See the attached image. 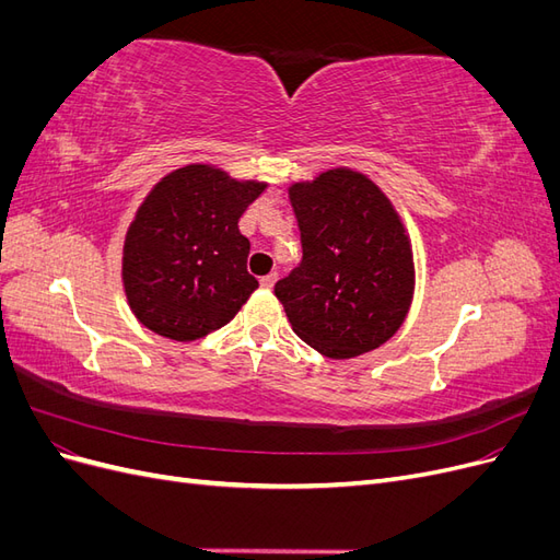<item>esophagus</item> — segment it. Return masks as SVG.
<instances>
[{"mask_svg":"<svg viewBox=\"0 0 560 560\" xmlns=\"http://www.w3.org/2000/svg\"><path fill=\"white\" fill-rule=\"evenodd\" d=\"M278 282V273H268L261 278V287L264 290H273V284Z\"/></svg>","mask_w":560,"mask_h":560,"instance_id":"obj_1","label":"esophagus"}]
</instances>
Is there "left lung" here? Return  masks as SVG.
<instances>
[{
	"instance_id": "left-lung-1",
	"label": "left lung",
	"mask_w": 560,
	"mask_h": 560,
	"mask_svg": "<svg viewBox=\"0 0 560 560\" xmlns=\"http://www.w3.org/2000/svg\"><path fill=\"white\" fill-rule=\"evenodd\" d=\"M303 257L276 282L294 334L331 360L393 338L413 296V257L395 208L360 173L329 171L294 184Z\"/></svg>"
}]
</instances>
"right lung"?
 <instances>
[{
    "label": "right lung",
    "instance_id": "1",
    "mask_svg": "<svg viewBox=\"0 0 560 560\" xmlns=\"http://www.w3.org/2000/svg\"><path fill=\"white\" fill-rule=\"evenodd\" d=\"M266 184L186 165L144 198L124 245V287L147 329L196 341L224 327L259 282L247 273L238 219Z\"/></svg>",
    "mask_w": 560,
    "mask_h": 560
}]
</instances>
